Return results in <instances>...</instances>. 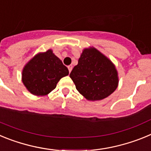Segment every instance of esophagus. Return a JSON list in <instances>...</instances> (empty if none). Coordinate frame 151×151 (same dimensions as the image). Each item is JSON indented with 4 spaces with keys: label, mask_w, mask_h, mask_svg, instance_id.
Wrapping results in <instances>:
<instances>
[{
    "label": "esophagus",
    "mask_w": 151,
    "mask_h": 151,
    "mask_svg": "<svg viewBox=\"0 0 151 151\" xmlns=\"http://www.w3.org/2000/svg\"><path fill=\"white\" fill-rule=\"evenodd\" d=\"M68 69H69V72L70 73V72L72 71V69H73V66H72V65H69V66H68Z\"/></svg>",
    "instance_id": "esophagus-1"
}]
</instances>
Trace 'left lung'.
<instances>
[{"label":"left lung","instance_id":"obj_1","mask_svg":"<svg viewBox=\"0 0 151 151\" xmlns=\"http://www.w3.org/2000/svg\"><path fill=\"white\" fill-rule=\"evenodd\" d=\"M69 76L77 91L88 101L104 99L115 91L119 85L114 63L94 47L82 50Z\"/></svg>","mask_w":151,"mask_h":151}]
</instances>
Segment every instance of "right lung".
<instances>
[{"instance_id": "add662e5", "label": "right lung", "mask_w": 151, "mask_h": 151, "mask_svg": "<svg viewBox=\"0 0 151 151\" xmlns=\"http://www.w3.org/2000/svg\"><path fill=\"white\" fill-rule=\"evenodd\" d=\"M69 75V70L51 49L39 52L24 66L22 82L31 94L35 96L48 94L60 78Z\"/></svg>"}]
</instances>
